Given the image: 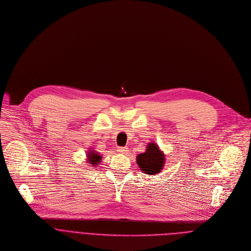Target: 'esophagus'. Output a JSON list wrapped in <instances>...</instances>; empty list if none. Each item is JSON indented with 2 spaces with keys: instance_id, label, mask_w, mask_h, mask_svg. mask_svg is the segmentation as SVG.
<instances>
[{
  "instance_id": "obj_1",
  "label": "esophagus",
  "mask_w": 251,
  "mask_h": 251,
  "mask_svg": "<svg viewBox=\"0 0 251 251\" xmlns=\"http://www.w3.org/2000/svg\"><path fill=\"white\" fill-rule=\"evenodd\" d=\"M118 152L121 154H126L127 152V149L126 147H119L118 148Z\"/></svg>"
}]
</instances>
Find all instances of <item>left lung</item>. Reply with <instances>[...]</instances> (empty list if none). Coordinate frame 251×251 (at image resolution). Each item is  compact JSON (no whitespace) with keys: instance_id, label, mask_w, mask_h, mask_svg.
Returning <instances> with one entry per match:
<instances>
[{"instance_id":"8db88e82","label":"left lung","mask_w":251,"mask_h":251,"mask_svg":"<svg viewBox=\"0 0 251 251\" xmlns=\"http://www.w3.org/2000/svg\"><path fill=\"white\" fill-rule=\"evenodd\" d=\"M136 163L140 170L148 175L161 172L165 164V154L155 142L147 143L145 151L136 156Z\"/></svg>"}]
</instances>
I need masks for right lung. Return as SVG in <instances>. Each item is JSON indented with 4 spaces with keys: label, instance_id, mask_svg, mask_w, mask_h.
Listing matches in <instances>:
<instances>
[{
    "label": "right lung",
    "instance_id": "right-lung-1",
    "mask_svg": "<svg viewBox=\"0 0 251 251\" xmlns=\"http://www.w3.org/2000/svg\"><path fill=\"white\" fill-rule=\"evenodd\" d=\"M102 155L100 154L99 152H97L96 150H94L93 148L90 149L89 151L87 152V158H86V162L89 163V165H91L92 167H96L98 166L102 161Z\"/></svg>",
    "mask_w": 251,
    "mask_h": 251
}]
</instances>
